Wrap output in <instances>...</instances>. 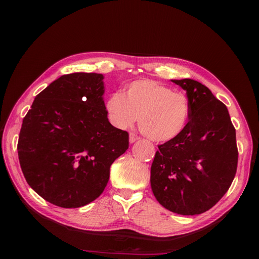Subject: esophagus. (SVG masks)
Returning a JSON list of instances; mask_svg holds the SVG:
<instances>
[{
    "label": "esophagus",
    "instance_id": "1",
    "mask_svg": "<svg viewBox=\"0 0 259 259\" xmlns=\"http://www.w3.org/2000/svg\"><path fill=\"white\" fill-rule=\"evenodd\" d=\"M140 139V137L139 136H137V135H135V134H130V136H129V141H130V144H134V142H136L137 140H139Z\"/></svg>",
    "mask_w": 259,
    "mask_h": 259
}]
</instances>
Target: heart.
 <instances>
[{
	"label": "heart",
	"instance_id": "1",
	"mask_svg": "<svg viewBox=\"0 0 259 259\" xmlns=\"http://www.w3.org/2000/svg\"><path fill=\"white\" fill-rule=\"evenodd\" d=\"M109 119L118 128H126L139 117V126L148 138L158 142L174 140L184 133L191 114L188 97L153 80H137L126 87L125 96L114 92L107 101Z\"/></svg>",
	"mask_w": 259,
	"mask_h": 259
}]
</instances>
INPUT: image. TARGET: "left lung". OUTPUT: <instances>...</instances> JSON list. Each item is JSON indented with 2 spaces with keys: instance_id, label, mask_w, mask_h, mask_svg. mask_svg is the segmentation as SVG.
Instances as JSON below:
<instances>
[{
  "instance_id": "left-lung-1",
  "label": "left lung",
  "mask_w": 259,
  "mask_h": 259,
  "mask_svg": "<svg viewBox=\"0 0 259 259\" xmlns=\"http://www.w3.org/2000/svg\"><path fill=\"white\" fill-rule=\"evenodd\" d=\"M171 81L186 90L191 114L183 134L158 146L150 183L160 205L192 216L213 207L232 185L238 162L236 130L227 107L206 85Z\"/></svg>"
}]
</instances>
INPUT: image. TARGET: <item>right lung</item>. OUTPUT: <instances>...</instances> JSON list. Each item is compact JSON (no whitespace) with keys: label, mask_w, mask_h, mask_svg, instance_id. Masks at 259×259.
Returning <instances> with one entry per match:
<instances>
[{"label":"right lung","mask_w":259,"mask_h":259,"mask_svg":"<svg viewBox=\"0 0 259 259\" xmlns=\"http://www.w3.org/2000/svg\"><path fill=\"white\" fill-rule=\"evenodd\" d=\"M103 75L64 74L35 97L21 126L18 153L26 183L43 199L78 208L102 194L129 134L108 120Z\"/></svg>","instance_id":"1"}]
</instances>
